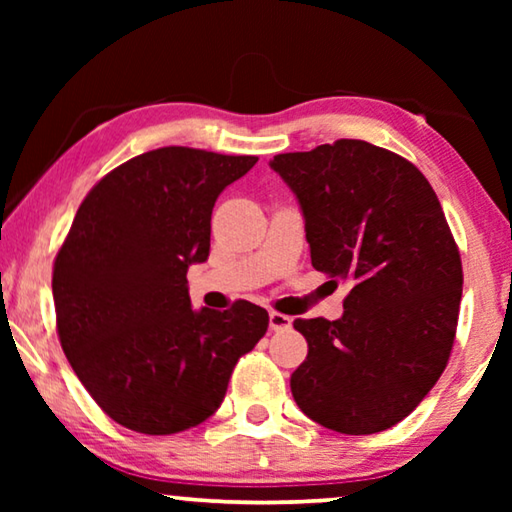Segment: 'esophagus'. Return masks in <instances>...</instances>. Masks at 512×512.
I'll return each mask as SVG.
<instances>
[{
	"mask_svg": "<svg viewBox=\"0 0 512 512\" xmlns=\"http://www.w3.org/2000/svg\"><path fill=\"white\" fill-rule=\"evenodd\" d=\"M268 327H271L273 332H280V329H289L291 318L284 316V314H277V311H271V314H268Z\"/></svg>",
	"mask_w": 512,
	"mask_h": 512,
	"instance_id": "1",
	"label": "esophagus"
}]
</instances>
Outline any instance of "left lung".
Returning <instances> with one entry per match:
<instances>
[{
    "mask_svg": "<svg viewBox=\"0 0 512 512\" xmlns=\"http://www.w3.org/2000/svg\"><path fill=\"white\" fill-rule=\"evenodd\" d=\"M268 164L298 198L311 266L352 284L339 320L293 323L309 345L293 400L332 431L391 429L443 375L456 336L463 268L438 196L415 164L363 140Z\"/></svg>",
    "mask_w": 512,
    "mask_h": 512,
    "instance_id": "8db88e82",
    "label": "left lung"
}]
</instances>
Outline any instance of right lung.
<instances>
[{
  "mask_svg": "<svg viewBox=\"0 0 512 512\" xmlns=\"http://www.w3.org/2000/svg\"><path fill=\"white\" fill-rule=\"evenodd\" d=\"M255 155L164 146L85 196L54 262L58 339L121 427L169 436L219 409L232 370L266 334V309H192L187 268L210 255L212 207Z\"/></svg>",
  "mask_w": 512,
  "mask_h": 512,
  "instance_id": "obj_1",
  "label": "right lung"
}]
</instances>
